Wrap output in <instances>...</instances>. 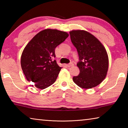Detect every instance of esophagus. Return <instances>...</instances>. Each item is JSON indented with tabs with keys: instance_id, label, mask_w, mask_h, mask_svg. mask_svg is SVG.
I'll return each instance as SVG.
<instances>
[{
	"instance_id": "1",
	"label": "esophagus",
	"mask_w": 128,
	"mask_h": 128,
	"mask_svg": "<svg viewBox=\"0 0 128 128\" xmlns=\"http://www.w3.org/2000/svg\"><path fill=\"white\" fill-rule=\"evenodd\" d=\"M66 66H68V67H70V66H74V64H73V63H70V64H66Z\"/></svg>"
}]
</instances>
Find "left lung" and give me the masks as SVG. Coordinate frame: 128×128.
Listing matches in <instances>:
<instances>
[{
    "label": "left lung",
    "mask_w": 128,
    "mask_h": 128,
    "mask_svg": "<svg viewBox=\"0 0 128 128\" xmlns=\"http://www.w3.org/2000/svg\"><path fill=\"white\" fill-rule=\"evenodd\" d=\"M69 34L80 59L77 64L80 74L73 77V82L86 89L98 86L105 79L108 72L109 61L104 46L85 30H73Z\"/></svg>",
    "instance_id": "left-lung-1"
}]
</instances>
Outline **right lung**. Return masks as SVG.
<instances>
[{
    "label": "right lung",
    "instance_id": "add662e5",
    "mask_svg": "<svg viewBox=\"0 0 128 128\" xmlns=\"http://www.w3.org/2000/svg\"><path fill=\"white\" fill-rule=\"evenodd\" d=\"M69 36L66 32L46 29L29 41L21 57V66L26 78L34 86L44 89L55 82L61 70L56 60L55 49Z\"/></svg>",
    "mask_w": 128,
    "mask_h": 128
}]
</instances>
